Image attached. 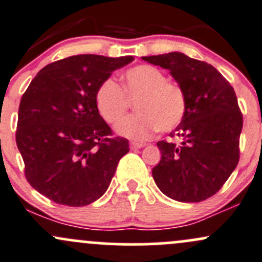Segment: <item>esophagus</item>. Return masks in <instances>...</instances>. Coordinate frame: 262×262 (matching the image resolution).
<instances>
[{
	"instance_id": "1",
	"label": "esophagus",
	"mask_w": 262,
	"mask_h": 262,
	"mask_svg": "<svg viewBox=\"0 0 262 262\" xmlns=\"http://www.w3.org/2000/svg\"><path fill=\"white\" fill-rule=\"evenodd\" d=\"M130 146H131V149H141V147L145 146V144H142V142L132 141L130 144Z\"/></svg>"
}]
</instances>
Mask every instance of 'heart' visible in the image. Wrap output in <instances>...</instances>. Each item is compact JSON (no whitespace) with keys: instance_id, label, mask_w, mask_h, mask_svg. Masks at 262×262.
I'll return each mask as SVG.
<instances>
[{"instance_id":"heart-1","label":"heart","mask_w":262,"mask_h":262,"mask_svg":"<svg viewBox=\"0 0 262 262\" xmlns=\"http://www.w3.org/2000/svg\"><path fill=\"white\" fill-rule=\"evenodd\" d=\"M135 102L136 115L117 126V134L131 140H145L156 131H172L187 112V96L180 85L169 82L156 67L141 64L122 75V88L112 79L98 85L94 96L99 116L110 125H117Z\"/></svg>"}]
</instances>
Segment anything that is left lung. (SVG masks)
<instances>
[{"mask_svg":"<svg viewBox=\"0 0 262 262\" xmlns=\"http://www.w3.org/2000/svg\"><path fill=\"white\" fill-rule=\"evenodd\" d=\"M169 69L187 96V112L169 136L159 141L160 163L152 169L159 189L185 203L202 202L222 188L239 160L242 113L227 79L206 61L185 54L142 56Z\"/></svg>","mask_w":262,"mask_h":262,"instance_id":"1","label":"left lung"}]
</instances>
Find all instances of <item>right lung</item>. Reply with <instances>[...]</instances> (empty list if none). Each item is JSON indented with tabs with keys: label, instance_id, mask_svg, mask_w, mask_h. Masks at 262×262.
<instances>
[{
	"label": "right lung",
	"instance_id": "right-lung-1",
	"mask_svg": "<svg viewBox=\"0 0 262 262\" xmlns=\"http://www.w3.org/2000/svg\"><path fill=\"white\" fill-rule=\"evenodd\" d=\"M134 56L84 54L54 61L36 74L18 107L16 144L34 189L58 204L82 207L108 189L130 151L96 108L98 85Z\"/></svg>",
	"mask_w": 262,
	"mask_h": 262
}]
</instances>
